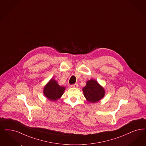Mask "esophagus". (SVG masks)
I'll return each instance as SVG.
<instances>
[{"label": "esophagus", "mask_w": 146, "mask_h": 146, "mask_svg": "<svg viewBox=\"0 0 146 146\" xmlns=\"http://www.w3.org/2000/svg\"><path fill=\"white\" fill-rule=\"evenodd\" d=\"M71 86L72 88H77L78 87V84L75 83V84H73V85H71Z\"/></svg>", "instance_id": "esophagus-1"}]
</instances>
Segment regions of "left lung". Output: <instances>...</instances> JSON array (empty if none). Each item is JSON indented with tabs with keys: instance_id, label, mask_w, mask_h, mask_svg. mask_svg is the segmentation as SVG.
<instances>
[{
	"instance_id": "left-lung-1",
	"label": "left lung",
	"mask_w": 146,
	"mask_h": 146,
	"mask_svg": "<svg viewBox=\"0 0 146 146\" xmlns=\"http://www.w3.org/2000/svg\"><path fill=\"white\" fill-rule=\"evenodd\" d=\"M86 101L90 103H96L105 95V90L97 81L92 79L86 82V86L82 89Z\"/></svg>"
}]
</instances>
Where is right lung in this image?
I'll return each instance as SVG.
<instances>
[{
  "label": "right lung",
  "mask_w": 146,
  "mask_h": 146,
  "mask_svg": "<svg viewBox=\"0 0 146 146\" xmlns=\"http://www.w3.org/2000/svg\"><path fill=\"white\" fill-rule=\"evenodd\" d=\"M65 87L60 86L57 82L51 78L44 88V95L51 101L60 99L65 91Z\"/></svg>",
  "instance_id": "1"
}]
</instances>
